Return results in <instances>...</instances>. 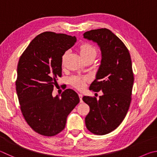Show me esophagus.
<instances>
[{
	"label": "esophagus",
	"instance_id": "1",
	"mask_svg": "<svg viewBox=\"0 0 157 157\" xmlns=\"http://www.w3.org/2000/svg\"><path fill=\"white\" fill-rule=\"evenodd\" d=\"M78 95H79V99H80V102L82 103V97H83V95H82V94H81V93H79Z\"/></svg>",
	"mask_w": 157,
	"mask_h": 157
}]
</instances>
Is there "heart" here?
<instances>
[{
  "mask_svg": "<svg viewBox=\"0 0 157 157\" xmlns=\"http://www.w3.org/2000/svg\"><path fill=\"white\" fill-rule=\"evenodd\" d=\"M79 53L82 58H85V57H88L90 56L95 55L96 56L97 51L95 47L93 45L90 44L89 43H84L80 47V49H79ZM68 55V51L65 52L64 54L62 56V62L66 59L67 56ZM86 78H80V77H74L71 79V83L73 84V86H75L76 88H79V89H82L84 87L85 85V81H86Z\"/></svg>",
  "mask_w": 157,
  "mask_h": 157,
  "instance_id": "b5f03b06",
  "label": "heart"
}]
</instances>
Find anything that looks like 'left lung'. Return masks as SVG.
<instances>
[{"label":"left lung","mask_w":157,"mask_h":157,"mask_svg":"<svg viewBox=\"0 0 157 157\" xmlns=\"http://www.w3.org/2000/svg\"><path fill=\"white\" fill-rule=\"evenodd\" d=\"M83 36L100 48L101 64L89 89L103 93L98 100L89 96L82 98L90 106L85 124L90 132L104 135L121 124L129 109L134 82L132 61L126 45L109 29L90 30Z\"/></svg>","instance_id":"left-lung-1"}]
</instances>
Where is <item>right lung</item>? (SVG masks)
I'll use <instances>...</instances> for the list:
<instances>
[{"instance_id":"1","label":"right lung","mask_w":157,"mask_h":157,"mask_svg":"<svg viewBox=\"0 0 157 157\" xmlns=\"http://www.w3.org/2000/svg\"><path fill=\"white\" fill-rule=\"evenodd\" d=\"M76 41L75 36L46 31L37 36L20 58L17 95L25 119L40 135L51 136L60 132L67 116L79 102L78 94L70 88L61 98L52 95L62 76V56Z\"/></svg>"}]
</instances>
